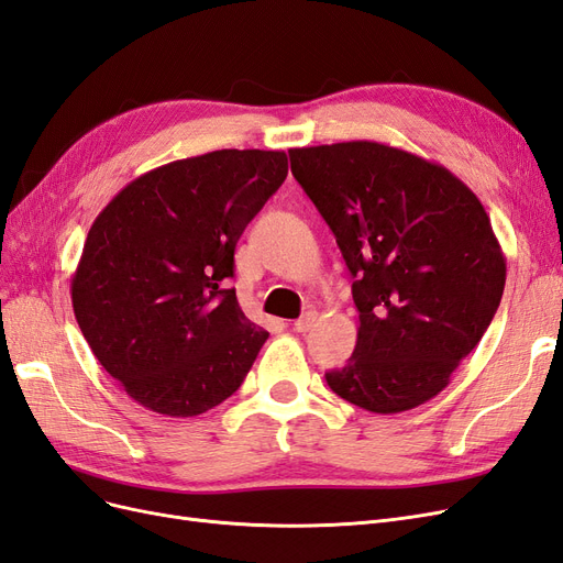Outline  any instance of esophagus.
<instances>
[{
	"mask_svg": "<svg viewBox=\"0 0 563 563\" xmlns=\"http://www.w3.org/2000/svg\"><path fill=\"white\" fill-rule=\"evenodd\" d=\"M314 321H317V312H305L300 319L294 321V331L308 333V331L314 327Z\"/></svg>",
	"mask_w": 563,
	"mask_h": 563,
	"instance_id": "34e87169",
	"label": "esophagus"
}]
</instances>
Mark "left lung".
<instances>
[{
	"mask_svg": "<svg viewBox=\"0 0 563 563\" xmlns=\"http://www.w3.org/2000/svg\"><path fill=\"white\" fill-rule=\"evenodd\" d=\"M335 234L360 310L338 397L401 413L437 397L476 347L505 288V255L482 201L449 168L373 141L288 150Z\"/></svg>",
	"mask_w": 563,
	"mask_h": 563,
	"instance_id": "left-lung-1",
	"label": "left lung"
}]
</instances>
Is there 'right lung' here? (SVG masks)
<instances>
[{"label":"right lung","mask_w":563,"mask_h":563,"mask_svg":"<svg viewBox=\"0 0 563 563\" xmlns=\"http://www.w3.org/2000/svg\"><path fill=\"white\" fill-rule=\"evenodd\" d=\"M288 174L279 150H216L131 180L98 213L73 277L91 352L150 411L232 397L267 331L236 302L234 246Z\"/></svg>","instance_id":"add662e5"}]
</instances>
